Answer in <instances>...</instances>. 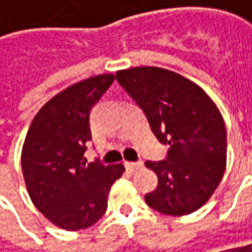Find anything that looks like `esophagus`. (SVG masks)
Segmentation results:
<instances>
[{"label": "esophagus", "instance_id": "obj_1", "mask_svg": "<svg viewBox=\"0 0 252 252\" xmlns=\"http://www.w3.org/2000/svg\"><path fill=\"white\" fill-rule=\"evenodd\" d=\"M140 167H142V162L141 161H138V162H132V161H126V168L128 171H135V170H138Z\"/></svg>", "mask_w": 252, "mask_h": 252}]
</instances>
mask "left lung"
Segmentation results:
<instances>
[{
	"label": "left lung",
	"mask_w": 252,
	"mask_h": 252,
	"mask_svg": "<svg viewBox=\"0 0 252 252\" xmlns=\"http://www.w3.org/2000/svg\"><path fill=\"white\" fill-rule=\"evenodd\" d=\"M117 81L144 111L165 159L147 161L158 185L145 202L158 213L187 215L218 187L227 164V131L213 99L197 84L164 68L118 71Z\"/></svg>",
	"instance_id": "1"
}]
</instances>
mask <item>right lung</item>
<instances>
[{
	"instance_id": "right-lung-1",
	"label": "right lung",
	"mask_w": 252,
	"mask_h": 252,
	"mask_svg": "<svg viewBox=\"0 0 252 252\" xmlns=\"http://www.w3.org/2000/svg\"><path fill=\"white\" fill-rule=\"evenodd\" d=\"M114 82L102 74L51 98L30 126L21 165L28 194L39 213L67 231L91 227L107 211V197L123 164L104 165L84 157L91 141L90 112Z\"/></svg>"
}]
</instances>
